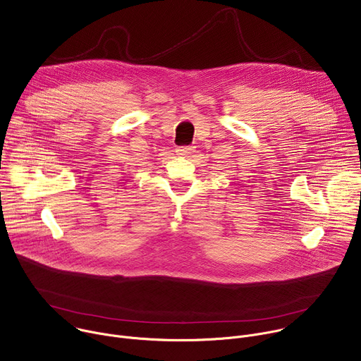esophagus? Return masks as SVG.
I'll list each match as a JSON object with an SVG mask.
<instances>
[{
    "mask_svg": "<svg viewBox=\"0 0 361 361\" xmlns=\"http://www.w3.org/2000/svg\"><path fill=\"white\" fill-rule=\"evenodd\" d=\"M192 147L191 145H185V147H181V148H178L177 151H178V154L180 156H188V154H191L192 152Z\"/></svg>",
    "mask_w": 361,
    "mask_h": 361,
    "instance_id": "34e87169",
    "label": "esophagus"
}]
</instances>
